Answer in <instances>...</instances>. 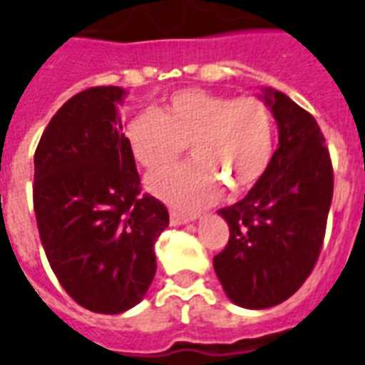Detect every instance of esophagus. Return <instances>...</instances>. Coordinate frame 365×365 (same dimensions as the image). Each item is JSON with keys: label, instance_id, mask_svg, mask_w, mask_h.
I'll list each match as a JSON object with an SVG mask.
<instances>
[{"label": "esophagus", "instance_id": "esophagus-1", "mask_svg": "<svg viewBox=\"0 0 365 365\" xmlns=\"http://www.w3.org/2000/svg\"><path fill=\"white\" fill-rule=\"evenodd\" d=\"M170 221L171 225H186L190 221H195V216H192V214H182L179 210H170Z\"/></svg>", "mask_w": 365, "mask_h": 365}]
</instances>
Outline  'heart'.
<instances>
[{"instance_id":"1","label":"heart","mask_w":365,"mask_h":365,"mask_svg":"<svg viewBox=\"0 0 365 365\" xmlns=\"http://www.w3.org/2000/svg\"><path fill=\"white\" fill-rule=\"evenodd\" d=\"M127 140L149 170L173 164L190 144L194 160L151 173L145 186L168 203L194 210L214 201L223 185L240 194L262 179L273 157L275 121L253 96L232 99L190 88L171 93L160 112L136 114Z\"/></svg>"}]
</instances>
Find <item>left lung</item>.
I'll return each mask as SVG.
<instances>
[{
	"label": "left lung",
	"instance_id": "1",
	"mask_svg": "<svg viewBox=\"0 0 365 365\" xmlns=\"http://www.w3.org/2000/svg\"><path fill=\"white\" fill-rule=\"evenodd\" d=\"M264 103L279 127V148L242 201L221 208L230 236L214 272L238 307L262 310L297 292L312 273L331 210L332 164L310 112L273 88Z\"/></svg>",
	"mask_w": 365,
	"mask_h": 365
}]
</instances>
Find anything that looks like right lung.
I'll return each instance as SVG.
<instances>
[{
    "label": "right lung",
    "mask_w": 365,
    "mask_h": 365,
    "mask_svg": "<svg viewBox=\"0 0 365 365\" xmlns=\"http://www.w3.org/2000/svg\"><path fill=\"white\" fill-rule=\"evenodd\" d=\"M125 90L93 86L57 110L34 151L40 242L66 294L86 310L121 314L144 299L168 208L140 195L118 105Z\"/></svg>",
    "instance_id": "add662e5"
}]
</instances>
